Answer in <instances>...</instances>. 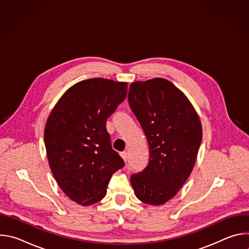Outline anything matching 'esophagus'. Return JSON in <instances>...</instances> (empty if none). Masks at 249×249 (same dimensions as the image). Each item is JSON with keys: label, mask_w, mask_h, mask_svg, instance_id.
I'll use <instances>...</instances> for the list:
<instances>
[{"label": "esophagus", "mask_w": 249, "mask_h": 249, "mask_svg": "<svg viewBox=\"0 0 249 249\" xmlns=\"http://www.w3.org/2000/svg\"><path fill=\"white\" fill-rule=\"evenodd\" d=\"M120 156H121V158L123 159V160L126 162L127 160H128V155H127V153H126V152H122V153L120 154Z\"/></svg>", "instance_id": "obj_1"}]
</instances>
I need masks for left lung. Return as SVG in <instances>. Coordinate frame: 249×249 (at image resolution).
Instances as JSON below:
<instances>
[{"label": "left lung", "mask_w": 249, "mask_h": 249, "mask_svg": "<svg viewBox=\"0 0 249 249\" xmlns=\"http://www.w3.org/2000/svg\"><path fill=\"white\" fill-rule=\"evenodd\" d=\"M128 100L150 147L148 165L131 175V184L140 201L160 206L177 194L194 167L201 121L187 96L165 79L132 83Z\"/></svg>", "instance_id": "1"}]
</instances>
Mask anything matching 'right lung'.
Wrapping results in <instances>:
<instances>
[{
	"label": "right lung",
	"instance_id": "1",
	"mask_svg": "<svg viewBox=\"0 0 249 249\" xmlns=\"http://www.w3.org/2000/svg\"><path fill=\"white\" fill-rule=\"evenodd\" d=\"M127 83L94 78L71 87L52 109L44 130L48 162L62 191L89 206L106 194L124 166L111 147L106 120L126 98Z\"/></svg>",
	"mask_w": 249,
	"mask_h": 249
}]
</instances>
